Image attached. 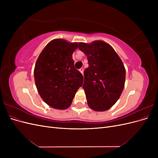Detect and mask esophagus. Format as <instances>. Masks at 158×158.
<instances>
[{"label":"esophagus","instance_id":"1","mask_svg":"<svg viewBox=\"0 0 158 158\" xmlns=\"http://www.w3.org/2000/svg\"><path fill=\"white\" fill-rule=\"evenodd\" d=\"M79 71L80 72V73H82V74H83V73H84V69H83L82 68H81V69H79Z\"/></svg>","mask_w":158,"mask_h":158}]
</instances>
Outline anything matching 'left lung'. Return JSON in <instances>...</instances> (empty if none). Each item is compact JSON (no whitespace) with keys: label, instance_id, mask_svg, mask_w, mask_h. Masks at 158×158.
<instances>
[{"label":"left lung","instance_id":"obj_1","mask_svg":"<svg viewBox=\"0 0 158 158\" xmlns=\"http://www.w3.org/2000/svg\"><path fill=\"white\" fill-rule=\"evenodd\" d=\"M78 45L88 60L82 86L88 106L96 111H106L122 94L125 82V66L115 51L106 42H81Z\"/></svg>","mask_w":158,"mask_h":158}]
</instances>
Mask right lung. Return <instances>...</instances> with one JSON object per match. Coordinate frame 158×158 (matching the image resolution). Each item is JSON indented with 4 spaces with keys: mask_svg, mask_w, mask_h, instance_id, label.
<instances>
[{
    "mask_svg": "<svg viewBox=\"0 0 158 158\" xmlns=\"http://www.w3.org/2000/svg\"><path fill=\"white\" fill-rule=\"evenodd\" d=\"M77 43L55 39L47 44L38 56L34 78L38 93L50 107L65 109L83 83V76L74 68L73 53Z\"/></svg>",
    "mask_w": 158,
    "mask_h": 158,
    "instance_id": "1",
    "label": "right lung"
}]
</instances>
